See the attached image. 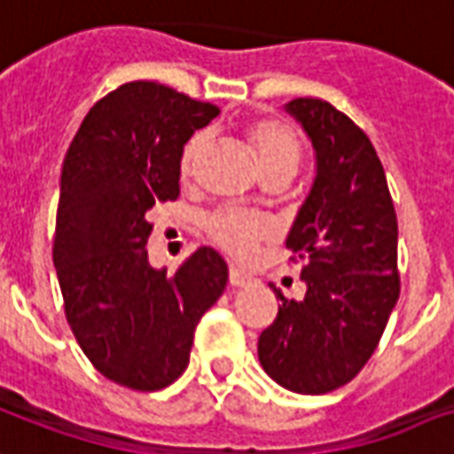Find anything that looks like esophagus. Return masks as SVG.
<instances>
[{
    "mask_svg": "<svg viewBox=\"0 0 454 454\" xmlns=\"http://www.w3.org/2000/svg\"><path fill=\"white\" fill-rule=\"evenodd\" d=\"M228 283H231L233 288H245V286L250 283V276L242 273L240 269H231V271H228Z\"/></svg>",
    "mask_w": 454,
    "mask_h": 454,
    "instance_id": "obj_1",
    "label": "esophagus"
}]
</instances>
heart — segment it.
I'll return each instance as SVG.
<instances>
[{
	"instance_id": "heart-1",
	"label": "heart",
	"mask_w": 454,
	"mask_h": 454,
	"mask_svg": "<svg viewBox=\"0 0 454 454\" xmlns=\"http://www.w3.org/2000/svg\"><path fill=\"white\" fill-rule=\"evenodd\" d=\"M245 137H247L254 157H257L259 171L266 173L271 168H281V166L295 171L297 161H300V145H297V137L288 126H283V123L273 119L250 121L245 126ZM204 147H207L204 135H195L190 140L185 152H183V178L192 176L197 159L204 152ZM207 233L221 250H226L233 257L245 259L250 257L259 242L271 235V226H269V221L262 219V216H254V214L223 209V212L214 214L212 219L207 221Z\"/></svg>"
}]
</instances>
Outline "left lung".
Here are the masks:
<instances>
[{"instance_id": "1", "label": "left lung", "mask_w": 454, "mask_h": 454, "mask_svg": "<svg viewBox=\"0 0 454 454\" xmlns=\"http://www.w3.org/2000/svg\"><path fill=\"white\" fill-rule=\"evenodd\" d=\"M314 150V181L286 240L302 262V300L273 288L278 317L259 362L278 386L321 395L359 373L400 295L397 219L380 159L362 130L324 99L283 106Z\"/></svg>"}]
</instances>
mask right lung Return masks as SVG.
<instances>
[{
    "label": "right lung",
    "instance_id": "1",
    "mask_svg": "<svg viewBox=\"0 0 454 454\" xmlns=\"http://www.w3.org/2000/svg\"><path fill=\"white\" fill-rule=\"evenodd\" d=\"M219 106L152 81L121 85L90 109L59 183L54 269L66 319L102 376L159 390L190 362L197 321L228 266L200 247L176 273L152 269L147 212L181 192L183 147Z\"/></svg>",
    "mask_w": 454,
    "mask_h": 454
}]
</instances>
